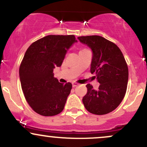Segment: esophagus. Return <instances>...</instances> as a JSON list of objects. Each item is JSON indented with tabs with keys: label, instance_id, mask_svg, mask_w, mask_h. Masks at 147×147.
Wrapping results in <instances>:
<instances>
[{
	"label": "esophagus",
	"instance_id": "esophagus-1",
	"mask_svg": "<svg viewBox=\"0 0 147 147\" xmlns=\"http://www.w3.org/2000/svg\"><path fill=\"white\" fill-rule=\"evenodd\" d=\"M78 85H79V84L77 83V82H72V86H73V87L78 86Z\"/></svg>",
	"mask_w": 147,
	"mask_h": 147
}]
</instances>
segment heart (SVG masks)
<instances>
[{"label": "heart", "mask_w": 147, "mask_h": 147, "mask_svg": "<svg viewBox=\"0 0 147 147\" xmlns=\"http://www.w3.org/2000/svg\"><path fill=\"white\" fill-rule=\"evenodd\" d=\"M83 50H85V49H82V51H83Z\"/></svg>", "instance_id": "1"}]
</instances>
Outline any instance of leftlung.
Wrapping results in <instances>:
<instances>
[{"label":"left lung","mask_w":147,"mask_h":147,"mask_svg":"<svg viewBox=\"0 0 147 147\" xmlns=\"http://www.w3.org/2000/svg\"><path fill=\"white\" fill-rule=\"evenodd\" d=\"M93 52L91 72L100 83L98 90L86 85L82 102L88 112L102 115L112 112L123 100L128 81V68L117 45L99 35L78 37Z\"/></svg>","instance_id":"obj_1"}]
</instances>
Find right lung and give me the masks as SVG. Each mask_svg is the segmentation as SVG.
Returning a JSON list of instances; mask_svg holds the SVG:
<instances>
[{"instance_id":"obj_1","label":"right lung","mask_w":147,"mask_h":147,"mask_svg":"<svg viewBox=\"0 0 147 147\" xmlns=\"http://www.w3.org/2000/svg\"><path fill=\"white\" fill-rule=\"evenodd\" d=\"M75 35H49L30 45L19 67L22 91L29 105L45 117L64 109L72 84L60 83L53 71L60 67L69 48L77 42Z\"/></svg>"}]
</instances>
